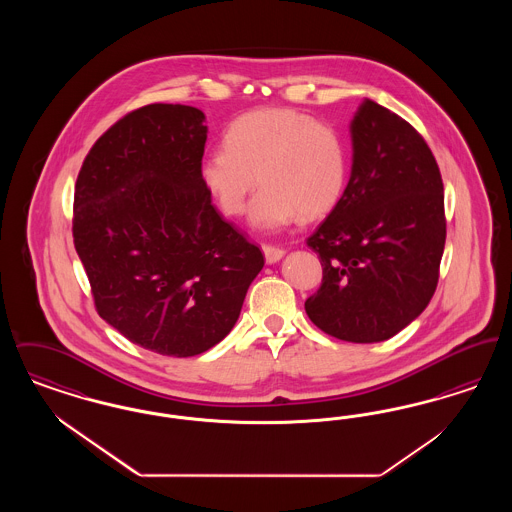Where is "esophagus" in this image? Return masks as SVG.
I'll list each match as a JSON object with an SVG mask.
<instances>
[{"instance_id":"34e87169","label":"esophagus","mask_w":512,"mask_h":512,"mask_svg":"<svg viewBox=\"0 0 512 512\" xmlns=\"http://www.w3.org/2000/svg\"><path fill=\"white\" fill-rule=\"evenodd\" d=\"M263 253H265V261H267L268 265H272V263H278L282 257H284V249H280V247H274V245H263Z\"/></svg>"}]
</instances>
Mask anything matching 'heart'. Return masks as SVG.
<instances>
[{
	"mask_svg": "<svg viewBox=\"0 0 512 512\" xmlns=\"http://www.w3.org/2000/svg\"><path fill=\"white\" fill-rule=\"evenodd\" d=\"M347 147L340 134L295 109H257L232 122L224 147L199 161V180L220 211L242 217L257 184L251 222L278 230L328 215L347 186Z\"/></svg>",
	"mask_w": 512,
	"mask_h": 512,
	"instance_id": "b5f03b06",
	"label": "heart"
}]
</instances>
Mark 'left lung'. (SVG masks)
<instances>
[{"label": "left lung", "instance_id": "1", "mask_svg": "<svg viewBox=\"0 0 512 512\" xmlns=\"http://www.w3.org/2000/svg\"><path fill=\"white\" fill-rule=\"evenodd\" d=\"M351 144L347 188L307 240L322 284L305 311L328 336L374 343L409 326L436 292L443 182L424 138L372 99L351 121Z\"/></svg>", "mask_w": 512, "mask_h": 512}]
</instances>
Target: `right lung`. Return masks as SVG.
I'll use <instances>...</instances> for the list:
<instances>
[{
	"instance_id": "obj_1",
	"label": "right lung",
	"mask_w": 512,
	"mask_h": 512,
	"mask_svg": "<svg viewBox=\"0 0 512 512\" xmlns=\"http://www.w3.org/2000/svg\"><path fill=\"white\" fill-rule=\"evenodd\" d=\"M203 122L180 103L124 115L90 149L74 188V247L99 317L167 357L224 340L265 265L199 180Z\"/></svg>"
}]
</instances>
